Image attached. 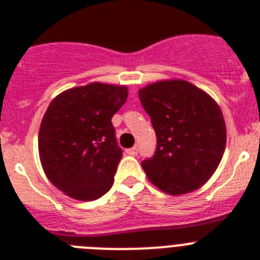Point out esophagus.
Listing matches in <instances>:
<instances>
[{
	"label": "esophagus",
	"instance_id": "34e87169",
	"mask_svg": "<svg viewBox=\"0 0 260 260\" xmlns=\"http://www.w3.org/2000/svg\"><path fill=\"white\" fill-rule=\"evenodd\" d=\"M126 153L131 156H136L137 155V148L136 147H134V148H129V149H126Z\"/></svg>",
	"mask_w": 260,
	"mask_h": 260
}]
</instances>
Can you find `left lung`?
<instances>
[{
    "label": "left lung",
    "mask_w": 260,
    "mask_h": 260,
    "mask_svg": "<svg viewBox=\"0 0 260 260\" xmlns=\"http://www.w3.org/2000/svg\"><path fill=\"white\" fill-rule=\"evenodd\" d=\"M157 145L141 163L148 180L168 195L199 189L218 168L225 149V123L218 103L185 80H161L139 89Z\"/></svg>",
    "instance_id": "1"
}]
</instances>
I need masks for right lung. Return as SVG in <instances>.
<instances>
[{"label":"right lung","instance_id":"right-lung-1","mask_svg":"<svg viewBox=\"0 0 260 260\" xmlns=\"http://www.w3.org/2000/svg\"><path fill=\"white\" fill-rule=\"evenodd\" d=\"M126 97L125 85L90 82L50 101L40 125V161L50 183L72 199L96 200L113 184L123 151L111 120Z\"/></svg>","mask_w":260,"mask_h":260}]
</instances>
